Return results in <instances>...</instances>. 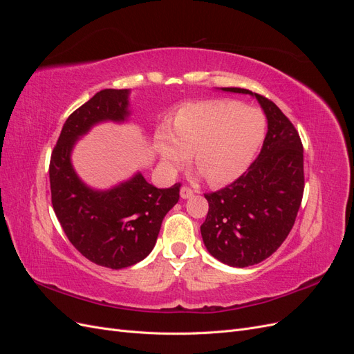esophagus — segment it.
Returning a JSON list of instances; mask_svg holds the SVG:
<instances>
[{"instance_id":"34e87169","label":"esophagus","mask_w":354,"mask_h":354,"mask_svg":"<svg viewBox=\"0 0 354 354\" xmlns=\"http://www.w3.org/2000/svg\"><path fill=\"white\" fill-rule=\"evenodd\" d=\"M180 196H181V199H189L190 196H194V190L187 186H183L180 189Z\"/></svg>"}]
</instances>
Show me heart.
Masks as SVG:
<instances>
[{
    "instance_id": "1",
    "label": "heart",
    "mask_w": 354,
    "mask_h": 354,
    "mask_svg": "<svg viewBox=\"0 0 354 354\" xmlns=\"http://www.w3.org/2000/svg\"><path fill=\"white\" fill-rule=\"evenodd\" d=\"M266 118L251 106L232 100L190 103L155 134L160 162L169 171L183 168L194 153L196 167L214 186L238 180L263 145Z\"/></svg>"
}]
</instances>
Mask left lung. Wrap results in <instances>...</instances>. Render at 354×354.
Returning <instances> with one entry per match:
<instances>
[{"label":"left lung","instance_id":"8db88e82","mask_svg":"<svg viewBox=\"0 0 354 354\" xmlns=\"http://www.w3.org/2000/svg\"><path fill=\"white\" fill-rule=\"evenodd\" d=\"M267 118L260 155L232 185L207 194L208 214L201 226L208 252L232 267L259 264L279 248L291 232L304 192L303 145L291 121L277 106L246 88Z\"/></svg>","mask_w":354,"mask_h":354}]
</instances>
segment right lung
<instances>
[{
  "label": "right lung",
  "mask_w": 354,
  "mask_h": 354,
  "mask_svg": "<svg viewBox=\"0 0 354 354\" xmlns=\"http://www.w3.org/2000/svg\"><path fill=\"white\" fill-rule=\"evenodd\" d=\"M130 93L106 88L93 95L66 120L50 160L51 203L63 232L85 259L113 270L152 252L164 217L180 198L178 183L159 189L140 171L111 189H94L73 168V147L93 127L128 122Z\"/></svg>",
  "instance_id": "right-lung-1"
}]
</instances>
